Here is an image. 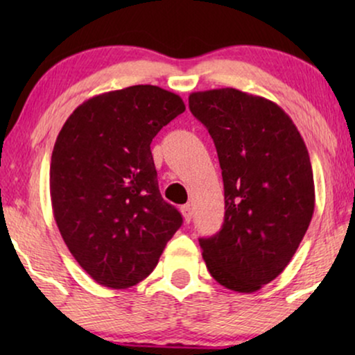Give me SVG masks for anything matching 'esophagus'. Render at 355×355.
<instances>
[{"label":"esophagus","mask_w":355,"mask_h":355,"mask_svg":"<svg viewBox=\"0 0 355 355\" xmlns=\"http://www.w3.org/2000/svg\"><path fill=\"white\" fill-rule=\"evenodd\" d=\"M181 213H182V216H184V221L191 223V220H192V207H191V203H187V205H182L181 207Z\"/></svg>","instance_id":"34e87169"}]
</instances>
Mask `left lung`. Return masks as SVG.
Masks as SVG:
<instances>
[{"label":"left lung","instance_id":"8db88e82","mask_svg":"<svg viewBox=\"0 0 355 355\" xmlns=\"http://www.w3.org/2000/svg\"><path fill=\"white\" fill-rule=\"evenodd\" d=\"M215 142L225 184V223L198 239L207 268L237 293H255L293 259L315 208L304 139L273 101L237 89L189 95Z\"/></svg>","mask_w":355,"mask_h":355}]
</instances>
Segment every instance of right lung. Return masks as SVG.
Returning <instances> with one entry per match:
<instances>
[{"label":"right lung","instance_id":"right-lung-1","mask_svg":"<svg viewBox=\"0 0 355 355\" xmlns=\"http://www.w3.org/2000/svg\"><path fill=\"white\" fill-rule=\"evenodd\" d=\"M184 110L176 94L132 85L84 101L58 134L53 215L77 263L105 288L147 278L182 225L159 193L150 144Z\"/></svg>","mask_w":355,"mask_h":355}]
</instances>
